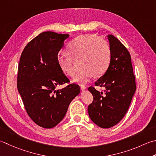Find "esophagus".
<instances>
[{
	"instance_id": "esophagus-1",
	"label": "esophagus",
	"mask_w": 156,
	"mask_h": 156,
	"mask_svg": "<svg viewBox=\"0 0 156 156\" xmlns=\"http://www.w3.org/2000/svg\"><path fill=\"white\" fill-rule=\"evenodd\" d=\"M80 89H81V90H85L87 89V87H85V86H83V85H82V86H81L80 87Z\"/></svg>"
}]
</instances>
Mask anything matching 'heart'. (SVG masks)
<instances>
[{
	"instance_id": "1",
	"label": "heart",
	"mask_w": 156,
	"mask_h": 156,
	"mask_svg": "<svg viewBox=\"0 0 156 156\" xmlns=\"http://www.w3.org/2000/svg\"><path fill=\"white\" fill-rule=\"evenodd\" d=\"M69 56L59 54L57 62L60 69L69 77L76 74L73 59L82 58L81 67L83 69L75 76L74 82L85 84L95 74L100 76L108 69L111 62V49L106 40L97 38L94 34H84L75 38L69 44Z\"/></svg>"
}]
</instances>
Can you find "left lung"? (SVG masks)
I'll return each mask as SVG.
<instances>
[{
    "label": "left lung",
    "mask_w": 156,
    "mask_h": 156,
    "mask_svg": "<svg viewBox=\"0 0 156 156\" xmlns=\"http://www.w3.org/2000/svg\"><path fill=\"white\" fill-rule=\"evenodd\" d=\"M111 49V62L108 69L95 82L104 87L105 93L93 87L88 90L93 101L88 107L90 120L103 129L115 126L127 112L136 90L135 78L127 48L112 34L108 36Z\"/></svg>",
    "instance_id": "obj_1"
}]
</instances>
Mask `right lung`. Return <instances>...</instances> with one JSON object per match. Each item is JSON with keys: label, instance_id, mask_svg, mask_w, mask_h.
Listing matches in <instances>:
<instances>
[{"label": "right lung", "instance_id": "obj_1", "mask_svg": "<svg viewBox=\"0 0 156 156\" xmlns=\"http://www.w3.org/2000/svg\"><path fill=\"white\" fill-rule=\"evenodd\" d=\"M69 36L42 32L21 55L17 89L27 114L44 129L53 128L63 120L69 103L80 92V87L74 84L56 90L57 86L69 82L57 62L58 53Z\"/></svg>", "mask_w": 156, "mask_h": 156}]
</instances>
